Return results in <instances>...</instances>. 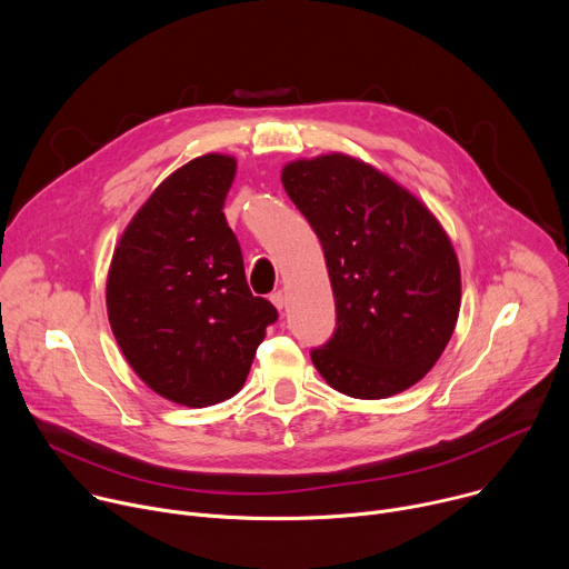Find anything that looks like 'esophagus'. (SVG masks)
Instances as JSON below:
<instances>
[{
  "mask_svg": "<svg viewBox=\"0 0 569 569\" xmlns=\"http://www.w3.org/2000/svg\"><path fill=\"white\" fill-rule=\"evenodd\" d=\"M270 301H272L279 310H283V308H286V303H288V297H286V292L277 290V292H272V295H270Z\"/></svg>",
  "mask_w": 569,
  "mask_h": 569,
  "instance_id": "obj_1",
  "label": "esophagus"
}]
</instances>
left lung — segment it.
Masks as SVG:
<instances>
[{
	"label": "left lung",
	"mask_w": 569,
	"mask_h": 569,
	"mask_svg": "<svg viewBox=\"0 0 569 569\" xmlns=\"http://www.w3.org/2000/svg\"><path fill=\"white\" fill-rule=\"evenodd\" d=\"M281 184L315 229L338 329L312 365L336 391L378 400L410 389L448 347L461 306L459 259L410 189L347 152L292 159Z\"/></svg>",
	"instance_id": "8db88e82"
}]
</instances>
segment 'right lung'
<instances>
[{
  "mask_svg": "<svg viewBox=\"0 0 569 569\" xmlns=\"http://www.w3.org/2000/svg\"><path fill=\"white\" fill-rule=\"evenodd\" d=\"M236 157L173 171L126 224L106 283L114 340L161 398L207 408L246 385L277 308L250 292L222 204Z\"/></svg>",
  "mask_w": 569,
  "mask_h": 569,
  "instance_id": "1",
  "label": "right lung"
}]
</instances>
